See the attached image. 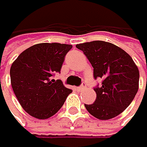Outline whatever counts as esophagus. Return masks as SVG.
Wrapping results in <instances>:
<instances>
[{
  "label": "esophagus",
  "mask_w": 147,
  "mask_h": 147,
  "mask_svg": "<svg viewBox=\"0 0 147 147\" xmlns=\"http://www.w3.org/2000/svg\"><path fill=\"white\" fill-rule=\"evenodd\" d=\"M84 88H85V84H82V85L80 86L76 87V90H77L78 92H81V91L84 90Z\"/></svg>",
  "instance_id": "obj_1"
}]
</instances>
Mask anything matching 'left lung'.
<instances>
[{
	"label": "left lung",
	"mask_w": 147,
	"mask_h": 147,
	"mask_svg": "<svg viewBox=\"0 0 147 147\" xmlns=\"http://www.w3.org/2000/svg\"><path fill=\"white\" fill-rule=\"evenodd\" d=\"M93 67L95 79H102L94 87L96 93L93 104H85L91 115L109 120L121 114L134 100L138 91L139 71L133 59L123 49L106 41L77 44Z\"/></svg>",
	"instance_id": "8db88e82"
}]
</instances>
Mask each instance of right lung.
<instances>
[{
  "instance_id": "add662e5",
  "label": "right lung",
  "mask_w": 147,
  "mask_h": 147,
  "mask_svg": "<svg viewBox=\"0 0 147 147\" xmlns=\"http://www.w3.org/2000/svg\"><path fill=\"white\" fill-rule=\"evenodd\" d=\"M72 48L60 43L36 44L24 51L11 66L14 95L31 116L41 120L53 116L72 92L61 80L52 79L61 72L65 55Z\"/></svg>"
}]
</instances>
